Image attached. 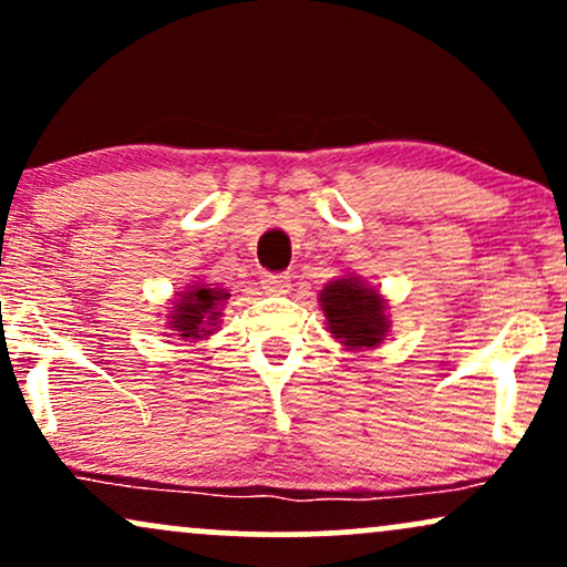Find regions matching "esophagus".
Here are the masks:
<instances>
[{
  "instance_id": "1",
  "label": "esophagus",
  "mask_w": 567,
  "mask_h": 567,
  "mask_svg": "<svg viewBox=\"0 0 567 567\" xmlns=\"http://www.w3.org/2000/svg\"><path fill=\"white\" fill-rule=\"evenodd\" d=\"M261 288L269 296H285L290 290V277L288 275H264Z\"/></svg>"
}]
</instances>
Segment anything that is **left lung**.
I'll list each match as a JSON object with an SVG mask.
<instances>
[{"instance_id": "left-lung-1", "label": "left lung", "mask_w": 567, "mask_h": 567, "mask_svg": "<svg viewBox=\"0 0 567 567\" xmlns=\"http://www.w3.org/2000/svg\"><path fill=\"white\" fill-rule=\"evenodd\" d=\"M320 306L328 330L347 349H373L389 333L386 301L360 277L349 275L324 285Z\"/></svg>"}]
</instances>
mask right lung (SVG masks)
I'll return each mask as SVG.
<instances>
[{"mask_svg":"<svg viewBox=\"0 0 567 567\" xmlns=\"http://www.w3.org/2000/svg\"><path fill=\"white\" fill-rule=\"evenodd\" d=\"M178 296V301L171 306L173 315L167 317V324L184 341H199V338L210 336L218 328L220 306L229 301V292L207 288V285H192Z\"/></svg>","mask_w":567,"mask_h":567,"instance_id":"right-lung-1","label":"right lung"}]
</instances>
